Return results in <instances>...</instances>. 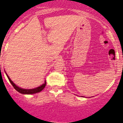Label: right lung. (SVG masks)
<instances>
[{
	"label": "right lung",
	"mask_w": 123,
	"mask_h": 123,
	"mask_svg": "<svg viewBox=\"0 0 123 123\" xmlns=\"http://www.w3.org/2000/svg\"><path fill=\"white\" fill-rule=\"evenodd\" d=\"M6 73V76H7V77L8 78L9 81H10V83H11V84H12V86H13V87L14 88V89L18 92L22 94H28V95H29V94H34V93H39L40 92L42 91V90L44 89L45 87L46 86V81H45V82L43 84L41 85V86H39V87H38L34 88V89H22V88L19 87H18V86H16V85L15 84L11 81V79H10V77L8 76V75L6 74V73Z\"/></svg>",
	"instance_id": "add662e5"
}]
</instances>
